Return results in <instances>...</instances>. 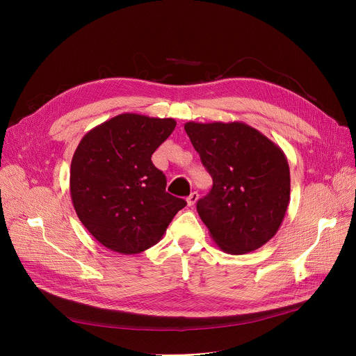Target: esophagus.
I'll return each instance as SVG.
<instances>
[{"mask_svg":"<svg viewBox=\"0 0 356 356\" xmlns=\"http://www.w3.org/2000/svg\"><path fill=\"white\" fill-rule=\"evenodd\" d=\"M197 200H198V193H197V191H193V193L187 197V204H188V207L194 206Z\"/></svg>","mask_w":356,"mask_h":356,"instance_id":"obj_1","label":"esophagus"}]
</instances>
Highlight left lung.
<instances>
[{"instance_id":"obj_1","label":"left lung","mask_w":356,"mask_h":356,"mask_svg":"<svg viewBox=\"0 0 356 356\" xmlns=\"http://www.w3.org/2000/svg\"><path fill=\"white\" fill-rule=\"evenodd\" d=\"M184 129L213 177L197 213L225 252L241 255L277 232L290 200L283 150L243 122H187Z\"/></svg>"}]
</instances>
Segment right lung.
Wrapping results in <instances>:
<instances>
[{
    "label": "right lung",
    "instance_id": "add662e5",
    "mask_svg": "<svg viewBox=\"0 0 356 356\" xmlns=\"http://www.w3.org/2000/svg\"><path fill=\"white\" fill-rule=\"evenodd\" d=\"M175 127L172 118L121 114L80 140L70 168L72 201L83 225L106 248L124 255L146 250L186 207L166 191V176L152 163Z\"/></svg>",
    "mask_w": 356,
    "mask_h": 356
}]
</instances>
